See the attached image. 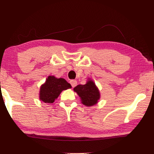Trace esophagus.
I'll list each match as a JSON object with an SVG mask.
<instances>
[{
	"mask_svg": "<svg viewBox=\"0 0 154 154\" xmlns=\"http://www.w3.org/2000/svg\"><path fill=\"white\" fill-rule=\"evenodd\" d=\"M70 83H71V86H72L73 88H74L75 86L77 85V81H75V80H71V81H70Z\"/></svg>",
	"mask_w": 154,
	"mask_h": 154,
	"instance_id": "1",
	"label": "esophagus"
}]
</instances>
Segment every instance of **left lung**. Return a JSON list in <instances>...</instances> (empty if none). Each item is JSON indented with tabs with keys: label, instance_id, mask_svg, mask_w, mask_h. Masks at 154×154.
I'll return each mask as SVG.
<instances>
[{
	"label": "left lung",
	"instance_id": "obj_1",
	"mask_svg": "<svg viewBox=\"0 0 154 154\" xmlns=\"http://www.w3.org/2000/svg\"><path fill=\"white\" fill-rule=\"evenodd\" d=\"M81 99L82 103L87 106H93L100 97V92L92 81H88L85 85H79L73 88Z\"/></svg>",
	"mask_w": 154,
	"mask_h": 154
}]
</instances>
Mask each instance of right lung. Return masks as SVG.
<instances>
[{
    "instance_id": "1",
    "label": "right lung",
    "mask_w": 154,
    "mask_h": 154,
    "mask_svg": "<svg viewBox=\"0 0 154 154\" xmlns=\"http://www.w3.org/2000/svg\"><path fill=\"white\" fill-rule=\"evenodd\" d=\"M70 83L64 79H57L50 75L40 90V100L45 103L52 104L58 97L61 92L71 88Z\"/></svg>"
}]
</instances>
